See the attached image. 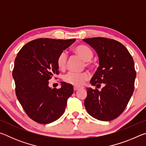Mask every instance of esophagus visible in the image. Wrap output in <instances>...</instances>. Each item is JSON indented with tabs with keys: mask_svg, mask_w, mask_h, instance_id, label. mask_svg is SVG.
<instances>
[{
	"mask_svg": "<svg viewBox=\"0 0 146 146\" xmlns=\"http://www.w3.org/2000/svg\"><path fill=\"white\" fill-rule=\"evenodd\" d=\"M73 90H74V91H77L78 90H79V88H78V87H76V86H74Z\"/></svg>",
	"mask_w": 146,
	"mask_h": 146,
	"instance_id": "obj_1",
	"label": "esophagus"
}]
</instances>
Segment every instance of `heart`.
Returning a JSON list of instances; mask_svg holds the SVG:
<instances>
[{
  "label": "heart",
  "mask_w": 146,
  "mask_h": 146,
  "mask_svg": "<svg viewBox=\"0 0 146 146\" xmlns=\"http://www.w3.org/2000/svg\"><path fill=\"white\" fill-rule=\"evenodd\" d=\"M74 51L78 56L84 61V66L86 68L93 69L95 67V63L91 59L93 56V52L90 48L85 45H78L74 48ZM68 60V55L65 51L61 52L56 59V64L58 68L63 70L66 67ZM90 75L86 72L75 73L69 72L64 76L63 80L65 82L71 84L76 87L82 86L88 79Z\"/></svg>",
  "instance_id": "1"
}]
</instances>
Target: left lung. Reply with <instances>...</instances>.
Segmentation results:
<instances>
[{
    "mask_svg": "<svg viewBox=\"0 0 146 146\" xmlns=\"http://www.w3.org/2000/svg\"><path fill=\"white\" fill-rule=\"evenodd\" d=\"M95 49L99 58L97 71L90 82L101 91L87 88L84 106L96 119L110 121L122 114L135 88L134 61L127 48L118 41L104 37L83 39Z\"/></svg>",
    "mask_w": 146,
    "mask_h": 146,
    "instance_id": "obj_1",
    "label": "left lung"
}]
</instances>
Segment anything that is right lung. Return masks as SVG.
Instances as JSON below:
<instances>
[{
	"instance_id": "right-lung-1",
	"label": "right lung",
	"mask_w": 146,
	"mask_h": 146,
	"mask_svg": "<svg viewBox=\"0 0 146 146\" xmlns=\"http://www.w3.org/2000/svg\"><path fill=\"white\" fill-rule=\"evenodd\" d=\"M75 41L38 38L27 43L17 54L12 73L15 93L24 111L36 122H53L65 111L73 86L61 82L60 88L51 89L48 81L60 73L56 64L59 54Z\"/></svg>"
}]
</instances>
